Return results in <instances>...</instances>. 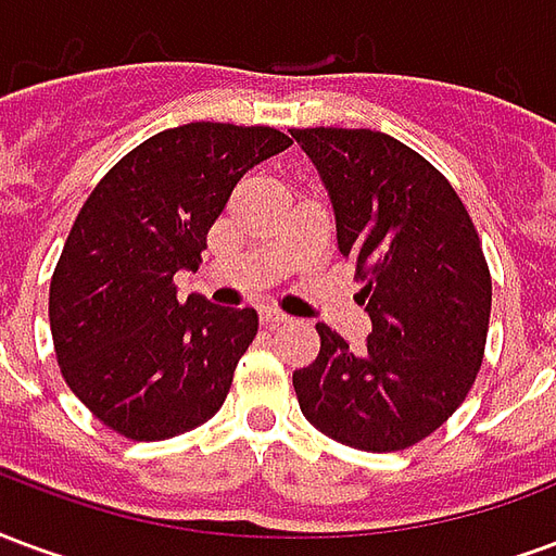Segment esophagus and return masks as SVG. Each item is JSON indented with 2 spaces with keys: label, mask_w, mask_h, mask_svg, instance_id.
<instances>
[{
  "label": "esophagus",
  "mask_w": 556,
  "mask_h": 556,
  "mask_svg": "<svg viewBox=\"0 0 556 556\" xmlns=\"http://www.w3.org/2000/svg\"><path fill=\"white\" fill-rule=\"evenodd\" d=\"M261 323L266 328H275V326H283V323H290V317H287L283 311H278V307H263Z\"/></svg>",
  "instance_id": "obj_1"
}]
</instances>
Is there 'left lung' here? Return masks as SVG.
Returning a JSON list of instances; mask_svg holds the SVG:
<instances>
[{"mask_svg":"<svg viewBox=\"0 0 556 556\" xmlns=\"http://www.w3.org/2000/svg\"><path fill=\"white\" fill-rule=\"evenodd\" d=\"M314 162L338 249L364 287V350L319 323L317 362L293 372L302 415L367 453L424 441L471 391L483 364L492 278L453 186L376 129H290Z\"/></svg>","mask_w":556,"mask_h":556,"instance_id":"left-lung-1","label":"left lung"}]
</instances>
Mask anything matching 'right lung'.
<instances>
[{
    "instance_id": "obj_1",
    "label": "right lung",
    "mask_w": 556,
    "mask_h": 556,
    "mask_svg": "<svg viewBox=\"0 0 556 556\" xmlns=\"http://www.w3.org/2000/svg\"><path fill=\"white\" fill-rule=\"evenodd\" d=\"M293 144L273 127L184 124L129 150L73 222L50 283L64 382L109 429L174 439L216 415L257 334L251 307L177 302L239 177Z\"/></svg>"
}]
</instances>
